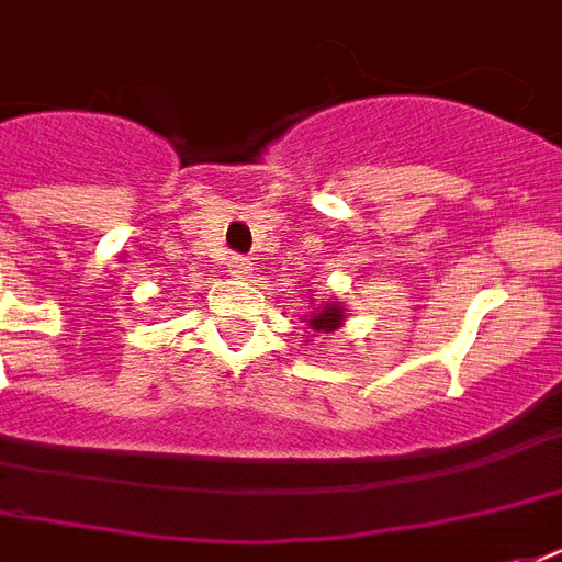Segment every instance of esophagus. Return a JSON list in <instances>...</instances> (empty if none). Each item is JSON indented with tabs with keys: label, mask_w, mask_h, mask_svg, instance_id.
Returning <instances> with one entry per match:
<instances>
[{
	"label": "esophagus",
	"mask_w": 562,
	"mask_h": 562,
	"mask_svg": "<svg viewBox=\"0 0 562 562\" xmlns=\"http://www.w3.org/2000/svg\"><path fill=\"white\" fill-rule=\"evenodd\" d=\"M227 268L233 277H247L250 273V259H245V256H229Z\"/></svg>",
	"instance_id": "esophagus-1"
}]
</instances>
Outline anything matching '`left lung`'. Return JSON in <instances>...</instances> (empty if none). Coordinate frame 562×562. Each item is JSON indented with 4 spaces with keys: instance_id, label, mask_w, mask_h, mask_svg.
<instances>
[{
    "instance_id": "obj_1",
    "label": "left lung",
    "mask_w": 562,
    "mask_h": 562,
    "mask_svg": "<svg viewBox=\"0 0 562 562\" xmlns=\"http://www.w3.org/2000/svg\"><path fill=\"white\" fill-rule=\"evenodd\" d=\"M341 321H344L341 306H335V303L329 306V303H326L321 312H315V315H312V321H308V329H317V333H335V329L341 326Z\"/></svg>"
}]
</instances>
